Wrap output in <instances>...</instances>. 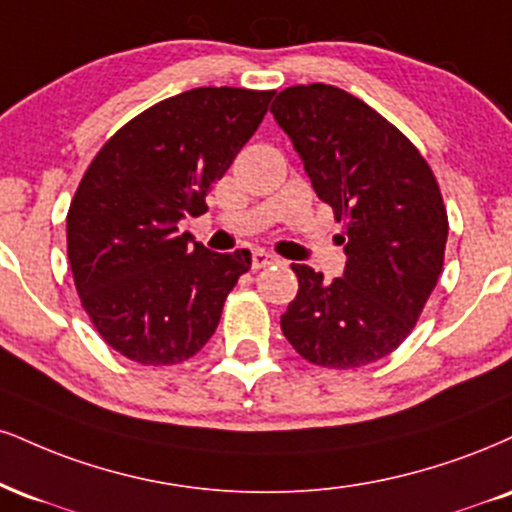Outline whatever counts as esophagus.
Instances as JSON below:
<instances>
[{
	"label": "esophagus",
	"mask_w": 512,
	"mask_h": 512,
	"mask_svg": "<svg viewBox=\"0 0 512 512\" xmlns=\"http://www.w3.org/2000/svg\"><path fill=\"white\" fill-rule=\"evenodd\" d=\"M279 262V257L272 255V252H264V250H255L252 252V269H264L269 264Z\"/></svg>",
	"instance_id": "obj_1"
}]
</instances>
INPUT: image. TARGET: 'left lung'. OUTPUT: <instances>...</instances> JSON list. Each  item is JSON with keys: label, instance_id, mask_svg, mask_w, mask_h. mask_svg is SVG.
<instances>
[{"label": "left lung", "instance_id": "1", "mask_svg": "<svg viewBox=\"0 0 512 512\" xmlns=\"http://www.w3.org/2000/svg\"><path fill=\"white\" fill-rule=\"evenodd\" d=\"M272 114L334 207L348 257L331 283L291 264L298 295L281 315L283 336L319 367L377 362L415 329L443 269L448 214L434 171L393 123L334 85L286 88Z\"/></svg>", "mask_w": 512, "mask_h": 512}]
</instances>
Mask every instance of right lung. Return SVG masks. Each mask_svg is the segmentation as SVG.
Wrapping results in <instances>:
<instances>
[{"label": "right lung", "instance_id": "obj_1", "mask_svg": "<svg viewBox=\"0 0 512 512\" xmlns=\"http://www.w3.org/2000/svg\"><path fill=\"white\" fill-rule=\"evenodd\" d=\"M274 90L195 88L145 109L92 159L66 214L76 291L107 346L178 365L217 331L250 250H207L178 233L257 131Z\"/></svg>", "mask_w": 512, "mask_h": 512}]
</instances>
